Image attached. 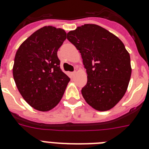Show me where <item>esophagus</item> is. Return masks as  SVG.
Returning <instances> with one entry per match:
<instances>
[{"label":"esophagus","mask_w":149,"mask_h":149,"mask_svg":"<svg viewBox=\"0 0 149 149\" xmlns=\"http://www.w3.org/2000/svg\"><path fill=\"white\" fill-rule=\"evenodd\" d=\"M76 73H77V72H76V71H73V72H70V74H71V76H74V75H75V74H76Z\"/></svg>","instance_id":"obj_1"}]
</instances>
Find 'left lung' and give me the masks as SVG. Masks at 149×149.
Listing matches in <instances>:
<instances>
[{"instance_id": "1", "label": "left lung", "mask_w": 149, "mask_h": 149, "mask_svg": "<svg viewBox=\"0 0 149 149\" xmlns=\"http://www.w3.org/2000/svg\"><path fill=\"white\" fill-rule=\"evenodd\" d=\"M67 38L79 51L86 69L88 80L81 91L86 102L101 111L114 107L126 93L132 71L123 42L95 24L79 26Z\"/></svg>"}]
</instances>
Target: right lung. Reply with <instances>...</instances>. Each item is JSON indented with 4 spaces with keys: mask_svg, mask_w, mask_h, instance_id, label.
Segmentation results:
<instances>
[{
    "mask_svg": "<svg viewBox=\"0 0 149 149\" xmlns=\"http://www.w3.org/2000/svg\"><path fill=\"white\" fill-rule=\"evenodd\" d=\"M62 29L45 26L19 46L15 55L13 79L27 103L40 111L59 103L70 79L61 70L57 51L66 39Z\"/></svg>",
    "mask_w": 149,
    "mask_h": 149,
    "instance_id": "right-lung-1",
    "label": "right lung"
}]
</instances>
